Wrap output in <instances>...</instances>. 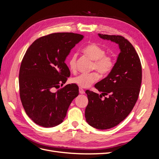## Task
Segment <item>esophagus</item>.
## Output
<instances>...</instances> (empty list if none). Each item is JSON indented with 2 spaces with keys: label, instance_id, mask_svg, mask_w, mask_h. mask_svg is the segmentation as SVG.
<instances>
[{
  "label": "esophagus",
  "instance_id": "1",
  "mask_svg": "<svg viewBox=\"0 0 159 159\" xmlns=\"http://www.w3.org/2000/svg\"><path fill=\"white\" fill-rule=\"evenodd\" d=\"M79 93H80V94H84L85 93V91L82 88H80L79 89Z\"/></svg>",
  "mask_w": 159,
  "mask_h": 159
}]
</instances>
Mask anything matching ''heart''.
I'll return each instance as SVG.
<instances>
[{"instance_id": "1", "label": "heart", "mask_w": 159, "mask_h": 159, "mask_svg": "<svg viewBox=\"0 0 159 159\" xmlns=\"http://www.w3.org/2000/svg\"><path fill=\"white\" fill-rule=\"evenodd\" d=\"M84 52L93 61L91 70H97L101 75H108L112 72L114 67V59L112 56L106 54V51L103 47L96 43H92L84 48ZM77 57L78 54L74 53L68 61L70 69L72 72H75L77 69ZM98 78L99 75L98 73L93 72L89 74H79L71 79V81L81 88H87L93 84Z\"/></svg>"}]
</instances>
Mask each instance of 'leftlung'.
Returning a JSON list of instances; mask_svg holds the SVG:
<instances>
[{
    "label": "left lung",
    "mask_w": 159,
    "mask_h": 159,
    "mask_svg": "<svg viewBox=\"0 0 159 159\" xmlns=\"http://www.w3.org/2000/svg\"><path fill=\"white\" fill-rule=\"evenodd\" d=\"M119 45L120 52L112 72L95 85L101 95L89 90L85 116L91 126L110 129L126 118L138 101L142 80L140 59L134 47L121 35L98 34Z\"/></svg>",
    "instance_id": "obj_1"
}]
</instances>
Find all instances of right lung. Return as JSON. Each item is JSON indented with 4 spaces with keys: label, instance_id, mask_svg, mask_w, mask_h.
<instances>
[{
    "label": "right lung",
    "instance_id": "1",
    "mask_svg": "<svg viewBox=\"0 0 159 159\" xmlns=\"http://www.w3.org/2000/svg\"><path fill=\"white\" fill-rule=\"evenodd\" d=\"M84 35L54 33L36 39L27 49L19 72L20 96L24 110L33 121L45 128L61 124L78 86L63 85L70 75L65 60Z\"/></svg>",
    "mask_w": 159,
    "mask_h": 159
}]
</instances>
